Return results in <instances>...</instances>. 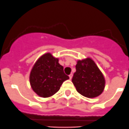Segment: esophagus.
Segmentation results:
<instances>
[{"mask_svg":"<svg viewBox=\"0 0 129 129\" xmlns=\"http://www.w3.org/2000/svg\"><path fill=\"white\" fill-rule=\"evenodd\" d=\"M69 78H70V79H71L72 78V76H73V75H72V74H71L69 75Z\"/></svg>","mask_w":129,"mask_h":129,"instance_id":"34e87169","label":"esophagus"}]
</instances>
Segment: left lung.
I'll list each match as a JSON object with an SVG mask.
<instances>
[{"mask_svg": "<svg viewBox=\"0 0 129 129\" xmlns=\"http://www.w3.org/2000/svg\"><path fill=\"white\" fill-rule=\"evenodd\" d=\"M76 69L72 82L79 93L92 98L103 92L105 86V77L91 58L77 61Z\"/></svg>", "mask_w": 129, "mask_h": 129, "instance_id": "left-lung-1", "label": "left lung"}]
</instances>
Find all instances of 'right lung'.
Segmentation results:
<instances>
[{
    "label": "right lung",
    "mask_w": 129,
    "mask_h": 129,
    "mask_svg": "<svg viewBox=\"0 0 129 129\" xmlns=\"http://www.w3.org/2000/svg\"><path fill=\"white\" fill-rule=\"evenodd\" d=\"M69 77L65 74L58 59L50 53L41 56L33 66L29 75V82L33 91L42 98L53 96Z\"/></svg>",
    "instance_id": "1"
}]
</instances>
